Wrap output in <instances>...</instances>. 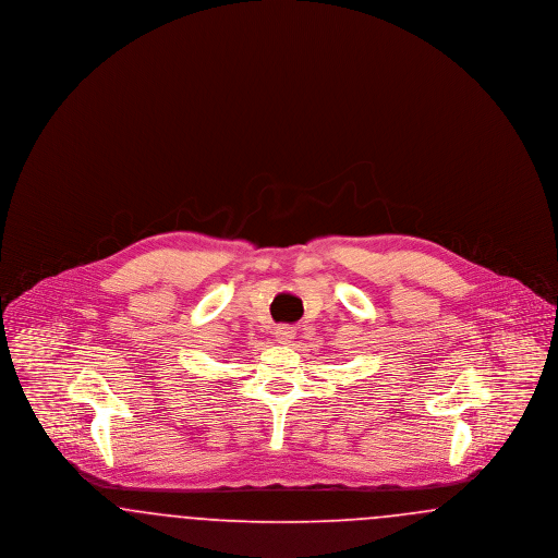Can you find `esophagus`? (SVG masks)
Returning <instances> with one entry per match:
<instances>
[{
	"instance_id": "1",
	"label": "esophagus",
	"mask_w": 558,
	"mask_h": 558,
	"mask_svg": "<svg viewBox=\"0 0 558 558\" xmlns=\"http://www.w3.org/2000/svg\"><path fill=\"white\" fill-rule=\"evenodd\" d=\"M274 335H276V341H278V343L287 345V343H291V339L294 337V328H292V326H278Z\"/></svg>"
}]
</instances>
